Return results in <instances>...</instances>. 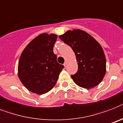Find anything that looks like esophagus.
<instances>
[{"instance_id": "esophagus-1", "label": "esophagus", "mask_w": 123, "mask_h": 123, "mask_svg": "<svg viewBox=\"0 0 123 123\" xmlns=\"http://www.w3.org/2000/svg\"><path fill=\"white\" fill-rule=\"evenodd\" d=\"M63 65L65 66V67H66V65H67V62H65V63H64Z\"/></svg>"}]
</instances>
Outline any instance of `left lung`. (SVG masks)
<instances>
[{
	"mask_svg": "<svg viewBox=\"0 0 123 123\" xmlns=\"http://www.w3.org/2000/svg\"><path fill=\"white\" fill-rule=\"evenodd\" d=\"M59 38L70 46L75 53L78 70L71 77L77 86L91 89L99 85L105 74V57L99 43L80 29L68 31Z\"/></svg>",
	"mask_w": 123,
	"mask_h": 123,
	"instance_id": "1",
	"label": "left lung"
}]
</instances>
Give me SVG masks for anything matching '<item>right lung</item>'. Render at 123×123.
<instances>
[{
	"label": "right lung",
	"mask_w": 123,
	"mask_h": 123,
	"mask_svg": "<svg viewBox=\"0 0 123 123\" xmlns=\"http://www.w3.org/2000/svg\"><path fill=\"white\" fill-rule=\"evenodd\" d=\"M57 35L39 34L27 44L21 53L18 75L24 87L37 94H45L56 84L64 68L57 62L53 46Z\"/></svg>",
	"instance_id": "right-lung-1"
}]
</instances>
